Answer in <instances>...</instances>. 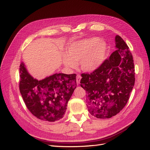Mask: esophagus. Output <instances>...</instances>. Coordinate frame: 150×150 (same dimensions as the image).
I'll return each instance as SVG.
<instances>
[{"label":"esophagus","instance_id":"34e87169","mask_svg":"<svg viewBox=\"0 0 150 150\" xmlns=\"http://www.w3.org/2000/svg\"><path fill=\"white\" fill-rule=\"evenodd\" d=\"M81 79V76L79 74L77 75L76 77V82H77V84H80V81Z\"/></svg>","mask_w":150,"mask_h":150}]
</instances>
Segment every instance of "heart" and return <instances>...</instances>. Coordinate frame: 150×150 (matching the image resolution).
Listing matches in <instances>:
<instances>
[{
	"instance_id": "heart-1",
	"label": "heart",
	"mask_w": 150,
	"mask_h": 150,
	"mask_svg": "<svg viewBox=\"0 0 150 150\" xmlns=\"http://www.w3.org/2000/svg\"><path fill=\"white\" fill-rule=\"evenodd\" d=\"M106 44L96 38L79 40L72 44L66 50L67 57L64 64L71 68L76 67L79 62L81 69L85 72H93L100 66L106 58Z\"/></svg>"
}]
</instances>
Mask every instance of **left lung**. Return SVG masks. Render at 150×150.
<instances>
[{
	"mask_svg": "<svg viewBox=\"0 0 150 150\" xmlns=\"http://www.w3.org/2000/svg\"><path fill=\"white\" fill-rule=\"evenodd\" d=\"M116 50L91 73L81 74V86L86 91V106L97 118H110L125 106L134 84V66L129 47L120 35Z\"/></svg>",
	"mask_w": 150,
	"mask_h": 150,
	"instance_id": "obj_1",
	"label": "left lung"
}]
</instances>
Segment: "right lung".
Wrapping results in <instances>:
<instances>
[{
  "mask_svg": "<svg viewBox=\"0 0 150 150\" xmlns=\"http://www.w3.org/2000/svg\"><path fill=\"white\" fill-rule=\"evenodd\" d=\"M19 73L20 92L32 114L45 121L62 118L76 88V74L59 73L38 81L28 73L22 62Z\"/></svg>",
  "mask_w": 150,
  "mask_h": 150,
  "instance_id": "obj_1",
  "label": "right lung"
}]
</instances>
